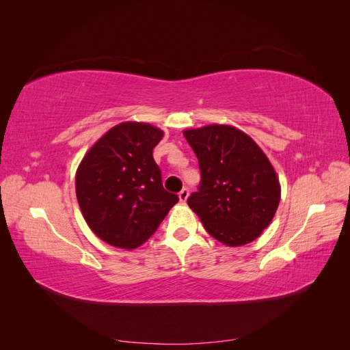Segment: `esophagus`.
Here are the masks:
<instances>
[{
    "label": "esophagus",
    "instance_id": "1",
    "mask_svg": "<svg viewBox=\"0 0 350 350\" xmlns=\"http://www.w3.org/2000/svg\"><path fill=\"white\" fill-rule=\"evenodd\" d=\"M188 196H189V189H188V188L181 189V191H179V194H178L179 201H181V203H185L187 198H188Z\"/></svg>",
    "mask_w": 350,
    "mask_h": 350
}]
</instances>
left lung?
Listing matches in <instances>:
<instances>
[{
  "label": "left lung",
  "mask_w": 350,
  "mask_h": 350,
  "mask_svg": "<svg viewBox=\"0 0 350 350\" xmlns=\"http://www.w3.org/2000/svg\"><path fill=\"white\" fill-rule=\"evenodd\" d=\"M184 135L198 159L201 181L187 203L208 234L228 247L257 239L276 213L280 184L267 156L230 125H206Z\"/></svg>",
  "instance_id": "1"
}]
</instances>
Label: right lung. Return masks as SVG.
Listing matches in <instances>:
<instances>
[{"instance_id": "right-lung-1", "label": "right lung", "mask_w": 350, "mask_h": 350, "mask_svg": "<svg viewBox=\"0 0 350 350\" xmlns=\"http://www.w3.org/2000/svg\"><path fill=\"white\" fill-rule=\"evenodd\" d=\"M162 137L150 124L122 122L83 157L76 174L79 206L89 228L109 245L140 247L178 203L153 159Z\"/></svg>"}]
</instances>
